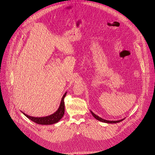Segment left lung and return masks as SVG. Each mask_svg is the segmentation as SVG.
<instances>
[{
    "mask_svg": "<svg viewBox=\"0 0 155 155\" xmlns=\"http://www.w3.org/2000/svg\"><path fill=\"white\" fill-rule=\"evenodd\" d=\"M91 113H92V116H93L96 119L99 120H100V121H101V122H103V123H119V122H120V121L124 120V119H123L119 120H105V119H103L102 118H101V117H99V116H97V115L95 114L94 113H93L92 111H91Z\"/></svg>",
    "mask_w": 155,
    "mask_h": 155,
    "instance_id": "1",
    "label": "left lung"
}]
</instances>
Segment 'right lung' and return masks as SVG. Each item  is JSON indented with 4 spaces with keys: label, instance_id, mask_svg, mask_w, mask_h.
Returning <instances> with one entry per match:
<instances>
[{
    "label": "right lung",
    "instance_id": "right-lung-1",
    "mask_svg": "<svg viewBox=\"0 0 155 155\" xmlns=\"http://www.w3.org/2000/svg\"><path fill=\"white\" fill-rule=\"evenodd\" d=\"M66 95H67V92L64 94V95L62 97L61 104L60 105L58 109L56 110V112H55L54 114H53L50 116H48L46 117H31V116H28L25 113H23V114L28 119H29L32 121L35 122V123H37L38 124L50 125V124H53L58 123V122L62 118L64 113V97L66 96Z\"/></svg>",
    "mask_w": 155,
    "mask_h": 155
}]
</instances>
